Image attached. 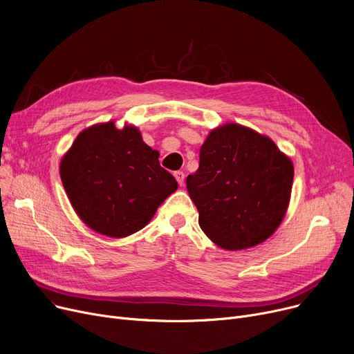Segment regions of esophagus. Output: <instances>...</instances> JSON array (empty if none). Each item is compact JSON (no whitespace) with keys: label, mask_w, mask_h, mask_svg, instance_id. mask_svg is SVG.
<instances>
[{"label":"esophagus","mask_w":354,"mask_h":354,"mask_svg":"<svg viewBox=\"0 0 354 354\" xmlns=\"http://www.w3.org/2000/svg\"><path fill=\"white\" fill-rule=\"evenodd\" d=\"M174 175H175V178H176L178 183H179V185H183V180H185V174H183L182 171H176Z\"/></svg>","instance_id":"obj_1"}]
</instances>
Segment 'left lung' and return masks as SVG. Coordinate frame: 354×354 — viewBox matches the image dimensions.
<instances>
[{
  "label": "left lung",
  "instance_id": "obj_1",
  "mask_svg": "<svg viewBox=\"0 0 354 354\" xmlns=\"http://www.w3.org/2000/svg\"><path fill=\"white\" fill-rule=\"evenodd\" d=\"M292 178V162L270 138L228 123L201 146L187 188L201 230L218 247L236 251L263 243L281 224Z\"/></svg>",
  "mask_w": 354,
  "mask_h": 354
}]
</instances>
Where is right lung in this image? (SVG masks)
Here are the masks:
<instances>
[{"mask_svg":"<svg viewBox=\"0 0 354 354\" xmlns=\"http://www.w3.org/2000/svg\"><path fill=\"white\" fill-rule=\"evenodd\" d=\"M74 211L87 227L122 238L142 230L178 188L133 126H91L76 138L60 163Z\"/></svg>","mask_w":354,"mask_h":354,"instance_id":"obj_1","label":"right lung"}]
</instances>
